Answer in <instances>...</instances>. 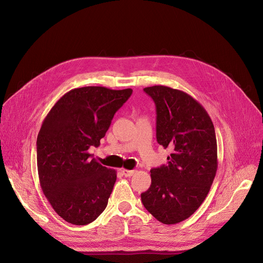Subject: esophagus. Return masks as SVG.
Listing matches in <instances>:
<instances>
[{
	"instance_id": "esophagus-1",
	"label": "esophagus",
	"mask_w": 263,
	"mask_h": 263,
	"mask_svg": "<svg viewBox=\"0 0 263 263\" xmlns=\"http://www.w3.org/2000/svg\"><path fill=\"white\" fill-rule=\"evenodd\" d=\"M121 173H122V175L124 176V177H131V176H133L134 175V173H135V171H129V170H121Z\"/></svg>"
}]
</instances>
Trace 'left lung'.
<instances>
[{
  "label": "left lung",
  "mask_w": 263,
  "mask_h": 263,
  "mask_svg": "<svg viewBox=\"0 0 263 263\" xmlns=\"http://www.w3.org/2000/svg\"><path fill=\"white\" fill-rule=\"evenodd\" d=\"M156 103L157 141L172 154L150 171L151 185L141 198L159 222L173 225L194 213L205 199L217 171L213 122L186 92L163 85L144 88Z\"/></svg>",
  "instance_id": "1"
}]
</instances>
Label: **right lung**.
Listing matches in <instances>:
<instances>
[{
    "label": "right lung",
    "mask_w": 263,
    "mask_h": 263,
    "mask_svg": "<svg viewBox=\"0 0 263 263\" xmlns=\"http://www.w3.org/2000/svg\"><path fill=\"white\" fill-rule=\"evenodd\" d=\"M132 89L102 86L65 93L46 116L37 136L40 186L66 222L87 225L106 208L116 171L102 166L88 149L98 147Z\"/></svg>",
    "instance_id": "add662e5"
}]
</instances>
